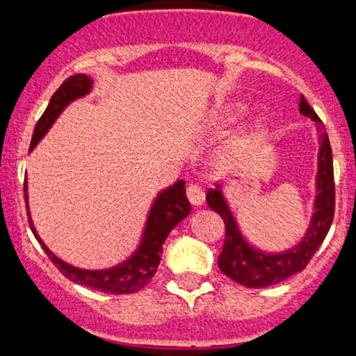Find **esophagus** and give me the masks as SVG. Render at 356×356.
Listing matches in <instances>:
<instances>
[{
  "label": "esophagus",
  "mask_w": 356,
  "mask_h": 356,
  "mask_svg": "<svg viewBox=\"0 0 356 356\" xmlns=\"http://www.w3.org/2000/svg\"><path fill=\"white\" fill-rule=\"evenodd\" d=\"M186 194H187V199H189V202L193 206H201L202 202H204V191L201 189V186L197 184H187V189H186Z\"/></svg>",
  "instance_id": "1"
}]
</instances>
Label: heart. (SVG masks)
I'll use <instances>...</instances> for the list:
<instances>
[{
    "label": "heart",
    "instance_id": "heart-1",
    "mask_svg": "<svg viewBox=\"0 0 356 356\" xmlns=\"http://www.w3.org/2000/svg\"><path fill=\"white\" fill-rule=\"evenodd\" d=\"M245 111H247L245 103H232L222 113V123H235L245 115ZM268 134H270V121L267 118H259L228 143V147L225 148V159L228 162H236V160L247 157L253 148L267 138Z\"/></svg>",
    "mask_w": 356,
    "mask_h": 356
}]
</instances>
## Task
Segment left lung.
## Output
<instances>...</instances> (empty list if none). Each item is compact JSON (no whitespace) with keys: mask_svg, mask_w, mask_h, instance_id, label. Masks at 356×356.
<instances>
[{"mask_svg":"<svg viewBox=\"0 0 356 356\" xmlns=\"http://www.w3.org/2000/svg\"><path fill=\"white\" fill-rule=\"evenodd\" d=\"M299 111L304 116L316 121L319 136L318 175H316V199L314 213L309 221V228L304 233L302 240L296 247L280 253H268L250 245L241 235L238 222L226 202L221 186L209 189L206 194L208 206L222 218L226 226L225 245L218 257V267L229 279L245 287L261 289L279 284L294 273L302 272L309 264L316 250L321 247L334 216V174H333V152L330 138L323 127V121L316 115L304 96L300 97Z\"/></svg>","mask_w":356,"mask_h":356,"instance_id":"8db88e82","label":"left lung"}]
</instances>
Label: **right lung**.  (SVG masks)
I'll list each match as a JSON object with an SVG mask.
<instances>
[{"mask_svg": "<svg viewBox=\"0 0 356 356\" xmlns=\"http://www.w3.org/2000/svg\"><path fill=\"white\" fill-rule=\"evenodd\" d=\"M91 89L92 79L86 76V74L70 76L69 79L62 83L60 88L50 97V103L44 111V115L37 121L32 143H30V152L44 138L47 131L50 130V127L56 123L58 115L72 101L89 95ZM26 189L29 187H26L25 181L23 191H25L26 214H29L30 228H32V233L37 238L38 243L42 245L44 252L52 260V264L62 272V275L67 277L72 282L95 289V291L99 292H109V294H131V292H138L140 289L145 287L150 282L152 277L155 275V272H157L160 255H162V245L165 238L191 213V202L186 197V182L181 179L174 186L163 189L154 201L150 211H148L142 240H140V245L136 247L135 252L131 253V257H128L127 260L115 265V267L103 268V270H86V268L72 267L67 261L60 260L42 241V238L38 236L37 229L33 226L32 216H30L29 193H26Z\"/></svg>", "mask_w": 356, "mask_h": 356, "instance_id": "right-lung-1", "label": "right lung"}]
</instances>
